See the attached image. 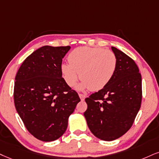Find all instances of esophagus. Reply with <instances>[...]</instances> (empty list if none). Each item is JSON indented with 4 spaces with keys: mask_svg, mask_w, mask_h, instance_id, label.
<instances>
[{
    "mask_svg": "<svg viewBox=\"0 0 159 159\" xmlns=\"http://www.w3.org/2000/svg\"><path fill=\"white\" fill-rule=\"evenodd\" d=\"M79 97L80 98V99H81L82 101H83L85 98V95L83 94V93H79Z\"/></svg>",
    "mask_w": 159,
    "mask_h": 159,
    "instance_id": "obj_1",
    "label": "esophagus"
}]
</instances>
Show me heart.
I'll list each match as a JSON object with an SVG mask.
<instances>
[{"instance_id": "1", "label": "heart", "mask_w": 159, "mask_h": 159, "mask_svg": "<svg viewBox=\"0 0 159 159\" xmlns=\"http://www.w3.org/2000/svg\"><path fill=\"white\" fill-rule=\"evenodd\" d=\"M69 63L61 66L66 83L74 87L80 77L81 89L99 91L106 86L114 75L117 66L116 54L100 47H80L68 55ZM80 74H79V73Z\"/></svg>"}]
</instances>
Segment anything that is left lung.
I'll use <instances>...</instances> for the list:
<instances>
[{"instance_id": "left-lung-1", "label": "left lung", "mask_w": 159, "mask_h": 159, "mask_svg": "<svg viewBox=\"0 0 159 159\" xmlns=\"http://www.w3.org/2000/svg\"><path fill=\"white\" fill-rule=\"evenodd\" d=\"M117 59L114 75L106 86L86 98L84 113L88 126L96 137L113 141L130 130L142 99V76L134 60L112 47Z\"/></svg>"}]
</instances>
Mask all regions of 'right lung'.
<instances>
[{"mask_svg": "<svg viewBox=\"0 0 159 159\" xmlns=\"http://www.w3.org/2000/svg\"><path fill=\"white\" fill-rule=\"evenodd\" d=\"M70 48L41 47L25 58L15 76V108L27 130L43 142L62 136L68 117L80 102L62 77V58Z\"/></svg>", "mask_w": 159, "mask_h": 159, "instance_id": "add662e5", "label": "right lung"}]
</instances>
